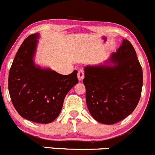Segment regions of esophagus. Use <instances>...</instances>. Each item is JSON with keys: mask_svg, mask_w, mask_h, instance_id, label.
<instances>
[{"mask_svg": "<svg viewBox=\"0 0 155 155\" xmlns=\"http://www.w3.org/2000/svg\"><path fill=\"white\" fill-rule=\"evenodd\" d=\"M84 78V72L83 70H80L78 72V78L79 81H82L83 79Z\"/></svg>", "mask_w": 155, "mask_h": 155, "instance_id": "esophagus-1", "label": "esophagus"}]
</instances>
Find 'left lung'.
Returning <instances> with one entry per match:
<instances>
[{"label":"left lung","instance_id":"8db88e82","mask_svg":"<svg viewBox=\"0 0 155 155\" xmlns=\"http://www.w3.org/2000/svg\"><path fill=\"white\" fill-rule=\"evenodd\" d=\"M86 101L91 116L112 125L133 113L143 87V70L131 43L123 39L103 63L84 68Z\"/></svg>","mask_w":155,"mask_h":155}]
</instances>
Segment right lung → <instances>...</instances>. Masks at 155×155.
I'll return each mask as SVG.
<instances>
[{"label":"right lung","mask_w":155,"mask_h":155,"mask_svg":"<svg viewBox=\"0 0 155 155\" xmlns=\"http://www.w3.org/2000/svg\"><path fill=\"white\" fill-rule=\"evenodd\" d=\"M39 38V33L30 35L20 46L9 70L8 88L12 104L21 117L48 124L57 119L67 93L78 83V71L63 75L36 65Z\"/></svg>","instance_id":"obj_1"}]
</instances>
